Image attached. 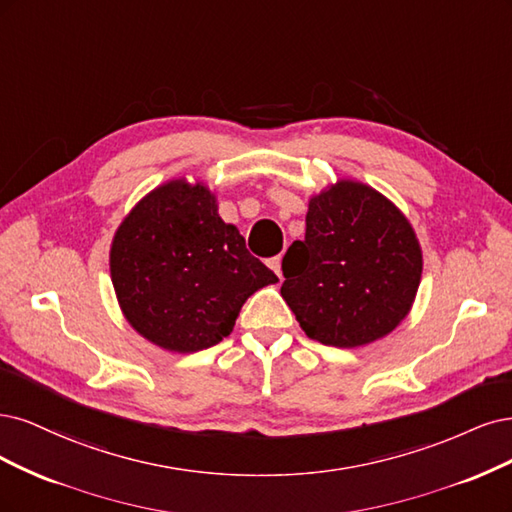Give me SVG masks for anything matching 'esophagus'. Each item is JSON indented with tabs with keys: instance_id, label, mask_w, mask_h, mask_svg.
<instances>
[{
	"instance_id": "obj_1",
	"label": "esophagus",
	"mask_w": 512,
	"mask_h": 512,
	"mask_svg": "<svg viewBox=\"0 0 512 512\" xmlns=\"http://www.w3.org/2000/svg\"><path fill=\"white\" fill-rule=\"evenodd\" d=\"M268 263H270V268H272V270L276 272V276H278V278H280V276H283V272H280V255L272 257V259H270Z\"/></svg>"
}]
</instances>
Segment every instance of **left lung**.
I'll return each mask as SVG.
<instances>
[{
    "label": "left lung",
    "mask_w": 512,
    "mask_h": 512,
    "mask_svg": "<svg viewBox=\"0 0 512 512\" xmlns=\"http://www.w3.org/2000/svg\"><path fill=\"white\" fill-rule=\"evenodd\" d=\"M421 268L404 214L378 191L340 180L310 200L306 238L283 257L280 293L308 338L353 349L408 315Z\"/></svg>",
    "instance_id": "obj_1"
}]
</instances>
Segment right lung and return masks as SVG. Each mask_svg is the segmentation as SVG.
I'll return each mask as SVG.
<instances>
[{"label": "right lung", "mask_w": 512, "mask_h": 512, "mask_svg": "<svg viewBox=\"0 0 512 512\" xmlns=\"http://www.w3.org/2000/svg\"><path fill=\"white\" fill-rule=\"evenodd\" d=\"M110 274L131 327L176 353L219 344L246 298L278 280L221 221L214 195L183 180L129 212L112 242Z\"/></svg>", "instance_id": "right-lung-1"}]
</instances>
